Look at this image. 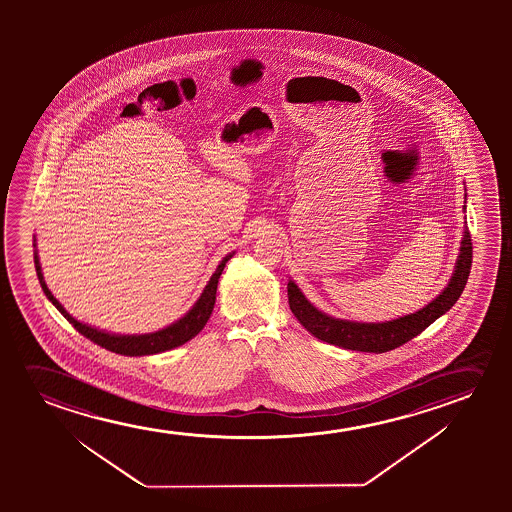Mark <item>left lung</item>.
Masks as SVG:
<instances>
[{"label": "left lung", "instance_id": "8db88e82", "mask_svg": "<svg viewBox=\"0 0 512 512\" xmlns=\"http://www.w3.org/2000/svg\"><path fill=\"white\" fill-rule=\"evenodd\" d=\"M470 266H472V239H470L469 227L465 225L460 253H458L455 271L449 280L448 287L444 288L434 301L416 313L400 316L392 322L362 323L341 320L316 309L292 280L288 281V304L302 327L323 343L334 344L344 350L385 353L411 341L413 337L427 329L430 323H434L439 316L453 308V304L458 301L463 288L467 285Z\"/></svg>", "mask_w": 512, "mask_h": 512}]
</instances>
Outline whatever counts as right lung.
Instances as JSON below:
<instances>
[{
	"label": "right lung",
	"mask_w": 512,
	"mask_h": 512,
	"mask_svg": "<svg viewBox=\"0 0 512 512\" xmlns=\"http://www.w3.org/2000/svg\"><path fill=\"white\" fill-rule=\"evenodd\" d=\"M35 267L38 280L42 285L43 294L47 295L59 313L68 320V322L75 327V329L82 334V336L91 339L92 343L103 346L106 350L119 353V355H127V357H143V355H155V353H162V351L173 350L182 344L190 341L192 337H196L201 330H203L206 322L210 320L211 311L215 306V299H217V285L220 274L224 271L227 260L231 259L234 252L225 255L222 262L218 264L217 271L213 273L208 285L204 287L203 294L197 299L196 304L189 309L187 315L182 316L180 320L171 323L164 329L157 330V332H150V334H133V336H120V334H110L105 330L94 329L91 325L78 322L73 316L61 306V302L57 301L56 297L52 295L47 283L43 280L42 266H40V259H38V252H36V239H35Z\"/></svg>",
	"instance_id": "obj_1"
}]
</instances>
